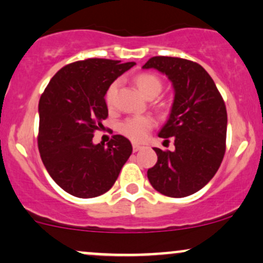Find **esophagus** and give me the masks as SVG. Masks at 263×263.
Here are the masks:
<instances>
[{
  "label": "esophagus",
  "instance_id": "34e87169",
  "mask_svg": "<svg viewBox=\"0 0 263 263\" xmlns=\"http://www.w3.org/2000/svg\"><path fill=\"white\" fill-rule=\"evenodd\" d=\"M132 148H134V152H137V151H140L141 148H142V146L137 145V143H134V145H132Z\"/></svg>",
  "mask_w": 263,
  "mask_h": 263
}]
</instances>
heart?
I'll return each mask as SVG.
<instances>
[{"instance_id":"1","label":"heart","mask_w":263,"mask_h":263,"mask_svg":"<svg viewBox=\"0 0 263 263\" xmlns=\"http://www.w3.org/2000/svg\"><path fill=\"white\" fill-rule=\"evenodd\" d=\"M135 83H136L141 93L145 95L146 97H156L157 95H160V92L163 88L162 81L154 73L138 74L135 79ZM117 86V82L111 83L107 91H106L105 100L108 106L114 105ZM154 126L155 120L151 116H134L126 118L123 122H121L120 132L123 136L135 141V142H142Z\"/></svg>"}]
</instances>
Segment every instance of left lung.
Instances as JSON below:
<instances>
[{"label": "left lung", "instance_id": "left-lung-1", "mask_svg": "<svg viewBox=\"0 0 263 263\" xmlns=\"http://www.w3.org/2000/svg\"><path fill=\"white\" fill-rule=\"evenodd\" d=\"M143 68L162 72L175 88L171 115L158 134L162 138L174 137L175 151L155 148L157 162L147 177L162 195L186 197L206 186L220 168L226 151V105L211 76L198 63L155 56Z\"/></svg>", "mask_w": 263, "mask_h": 263}]
</instances>
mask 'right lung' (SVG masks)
I'll return each instance as SVG.
<instances>
[{"label":"right lung","mask_w":263,"mask_h":263,"mask_svg":"<svg viewBox=\"0 0 263 263\" xmlns=\"http://www.w3.org/2000/svg\"><path fill=\"white\" fill-rule=\"evenodd\" d=\"M135 65L107 59L70 63L41 95L40 155L54 182L72 196L92 198L107 192L132 154L131 142L121 135H114L107 147L93 145L92 138L108 116L106 91Z\"/></svg>","instance_id":"add662e5"}]
</instances>
